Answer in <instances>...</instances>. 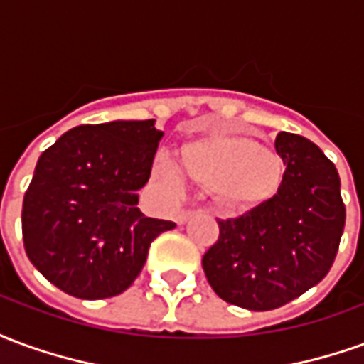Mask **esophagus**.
<instances>
[{
    "instance_id": "esophagus-1",
    "label": "esophagus",
    "mask_w": 364,
    "mask_h": 364,
    "mask_svg": "<svg viewBox=\"0 0 364 364\" xmlns=\"http://www.w3.org/2000/svg\"><path fill=\"white\" fill-rule=\"evenodd\" d=\"M193 214H195V210H181V213L175 216V222L177 224H187Z\"/></svg>"
}]
</instances>
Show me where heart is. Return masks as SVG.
I'll list each match as a JSON object with an SVG mask.
<instances>
[{
  "label": "heart",
  "instance_id": "1",
  "mask_svg": "<svg viewBox=\"0 0 364 364\" xmlns=\"http://www.w3.org/2000/svg\"><path fill=\"white\" fill-rule=\"evenodd\" d=\"M179 166L191 181L210 189L228 210H252L279 193L284 166L279 154L244 134L206 132L179 148ZM181 169L166 156L154 161V175L167 189L185 187Z\"/></svg>",
  "mask_w": 364,
  "mask_h": 364
}]
</instances>
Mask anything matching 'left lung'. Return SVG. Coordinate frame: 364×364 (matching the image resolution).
Segmentation results:
<instances>
[{"mask_svg": "<svg viewBox=\"0 0 364 364\" xmlns=\"http://www.w3.org/2000/svg\"><path fill=\"white\" fill-rule=\"evenodd\" d=\"M274 150L284 175L267 205L218 220V242L203 269L230 304L265 312L284 306L329 273L345 226L336 166L304 136L279 132Z\"/></svg>", "mask_w": 364, "mask_h": 364, "instance_id": "8db88e82", "label": "left lung"}]
</instances>
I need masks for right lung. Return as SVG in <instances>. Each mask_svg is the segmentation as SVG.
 Masks as SVG:
<instances>
[{
    "instance_id": "obj_1",
    "label": "right lung",
    "mask_w": 364,
    "mask_h": 364,
    "mask_svg": "<svg viewBox=\"0 0 364 364\" xmlns=\"http://www.w3.org/2000/svg\"><path fill=\"white\" fill-rule=\"evenodd\" d=\"M161 136L154 119L82 124L36 161L21 214L25 252L70 296L99 300L124 292L151 242L175 228L138 208Z\"/></svg>"
}]
</instances>
